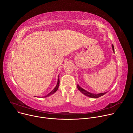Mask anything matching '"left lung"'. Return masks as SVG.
Returning <instances> with one entry per match:
<instances>
[{
	"label": "left lung",
	"mask_w": 133,
	"mask_h": 133,
	"mask_svg": "<svg viewBox=\"0 0 133 133\" xmlns=\"http://www.w3.org/2000/svg\"><path fill=\"white\" fill-rule=\"evenodd\" d=\"M112 50L114 51V52H115V50H114V46L113 45H112ZM77 88L78 90L81 92L83 94H84V95L88 96V97H89L90 98H99L103 95H104L105 94H106L107 92H104V93H100V94H92V93H91V92H88L87 91H86L85 90L83 89V88H82L81 87H80L78 84H77Z\"/></svg>",
	"instance_id": "left-lung-1"
}]
</instances>
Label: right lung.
Listing matches in <instances>:
<instances>
[{"mask_svg":"<svg viewBox=\"0 0 133 133\" xmlns=\"http://www.w3.org/2000/svg\"><path fill=\"white\" fill-rule=\"evenodd\" d=\"M59 84H60V80H59V78H58V80H57V84H56V87L54 88L53 90L52 91H51L48 95H47L46 96H44V97H42V98H45V97H49V96H51V95L53 94L54 92H55L57 90V89H58V86H59Z\"/></svg>","mask_w":133,"mask_h":133,"instance_id":"obj_1","label":"right lung"}]
</instances>
